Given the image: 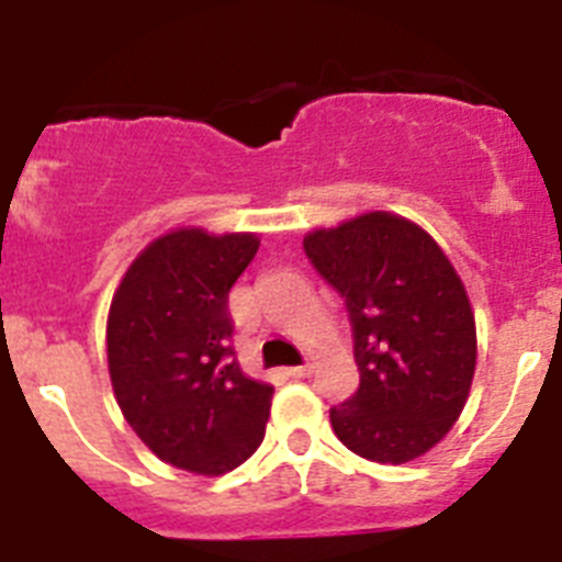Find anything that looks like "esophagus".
Listing matches in <instances>:
<instances>
[{"label": "esophagus", "instance_id": "esophagus-1", "mask_svg": "<svg viewBox=\"0 0 562 562\" xmlns=\"http://www.w3.org/2000/svg\"><path fill=\"white\" fill-rule=\"evenodd\" d=\"M286 374L295 376V380H301V376L312 374V366H310V362H304V366H292V369H286Z\"/></svg>", "mask_w": 562, "mask_h": 562}]
</instances>
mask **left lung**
Instances as JSON below:
<instances>
[{"mask_svg":"<svg viewBox=\"0 0 562 562\" xmlns=\"http://www.w3.org/2000/svg\"><path fill=\"white\" fill-rule=\"evenodd\" d=\"M304 250L346 297L360 389L331 408L337 439L376 464L436 448L470 396L475 315L453 261L416 222L369 211L315 227Z\"/></svg>","mask_w":562,"mask_h":562,"instance_id":"8db88e82","label":"left lung"}]
</instances>
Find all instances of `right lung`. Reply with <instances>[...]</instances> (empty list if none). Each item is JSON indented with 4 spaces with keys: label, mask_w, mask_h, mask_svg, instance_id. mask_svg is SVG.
<instances>
[{
    "label": "right lung",
    "mask_w": 562,
    "mask_h": 562,
    "mask_svg": "<svg viewBox=\"0 0 562 562\" xmlns=\"http://www.w3.org/2000/svg\"><path fill=\"white\" fill-rule=\"evenodd\" d=\"M258 233L173 227L137 252L112 295L106 360L128 428L160 461L225 475L265 441L272 385L233 357L227 292Z\"/></svg>",
    "instance_id": "right-lung-1"
}]
</instances>
